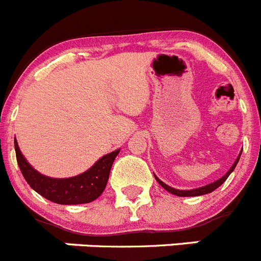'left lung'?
Instances as JSON below:
<instances>
[{
  "instance_id": "left-lung-1",
  "label": "left lung",
  "mask_w": 261,
  "mask_h": 261,
  "mask_svg": "<svg viewBox=\"0 0 261 261\" xmlns=\"http://www.w3.org/2000/svg\"><path fill=\"white\" fill-rule=\"evenodd\" d=\"M241 154H242V152H241V153H239V156L237 157L236 161H234L233 166H231V168L229 169V171H227V173L224 175V177H221V178H220V179L215 180V182H213V183H210V185H206V186L199 187V189H194V190H177V189H173V187L168 186V185H166V183H164L163 180H160L159 178L156 177V175H154V178H156V180H157V182H159V185H161V186H163L164 189L166 190V191L170 192V194H173V195H177V196H199V195L210 194V192L215 191L216 189H218V187L221 186L222 183H224L225 180L227 179V177H229V175L231 174V171H233L234 169H236L237 164H238L239 157H241Z\"/></svg>"
}]
</instances>
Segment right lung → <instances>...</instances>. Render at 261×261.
<instances>
[{"instance_id": "obj_1", "label": "right lung", "mask_w": 261, "mask_h": 261, "mask_svg": "<svg viewBox=\"0 0 261 261\" xmlns=\"http://www.w3.org/2000/svg\"><path fill=\"white\" fill-rule=\"evenodd\" d=\"M16 161L23 177L37 194L48 200L63 205L91 203L102 194L107 187L112 165L119 149L105 154L97 160L95 165L87 171L71 178H50L35 170L19 149L16 139H14Z\"/></svg>"}]
</instances>
